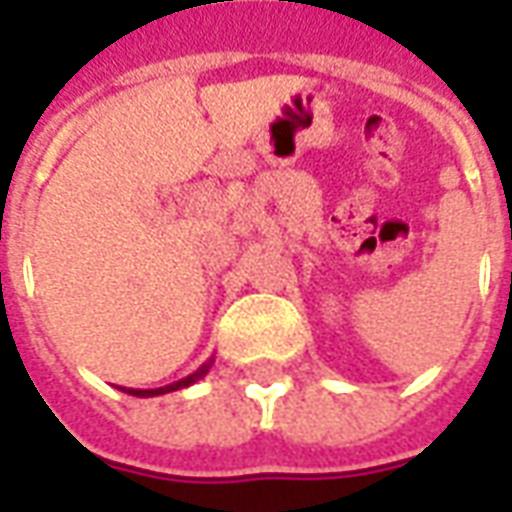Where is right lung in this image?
I'll list each match as a JSON object with an SVG mask.
<instances>
[{"instance_id":"1","label":"right lung","mask_w":512,"mask_h":512,"mask_svg":"<svg viewBox=\"0 0 512 512\" xmlns=\"http://www.w3.org/2000/svg\"><path fill=\"white\" fill-rule=\"evenodd\" d=\"M211 365H213V359H208V362H205V365H202L200 370H194V373H191V376L180 378V381H175V384L158 386V389H126V386H120V389H123V392H128V395H134V397H156V395H167V392H175V389H186V386L197 384V381H200V378L205 376V373H208V370H211Z\"/></svg>"}]
</instances>
